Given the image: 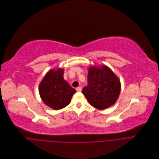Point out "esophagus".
<instances>
[{
  "label": "esophagus",
  "instance_id": "esophagus-1",
  "mask_svg": "<svg viewBox=\"0 0 159 159\" xmlns=\"http://www.w3.org/2000/svg\"><path fill=\"white\" fill-rule=\"evenodd\" d=\"M76 90L78 92H80L82 90V87H78L76 88Z\"/></svg>",
  "mask_w": 159,
  "mask_h": 159
}]
</instances>
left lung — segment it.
<instances>
[{
    "label": "left lung",
    "instance_id": "obj_1",
    "mask_svg": "<svg viewBox=\"0 0 159 159\" xmlns=\"http://www.w3.org/2000/svg\"><path fill=\"white\" fill-rule=\"evenodd\" d=\"M88 85L82 92L93 107L103 110L114 105L120 95L121 84L119 78L107 66L89 67Z\"/></svg>",
    "mask_w": 159,
    "mask_h": 159
}]
</instances>
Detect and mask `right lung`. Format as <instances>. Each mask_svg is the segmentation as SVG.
Instances as JSON below:
<instances>
[{
    "mask_svg": "<svg viewBox=\"0 0 159 159\" xmlns=\"http://www.w3.org/2000/svg\"><path fill=\"white\" fill-rule=\"evenodd\" d=\"M64 69H51L39 87L40 98L47 106L59 110L68 105L76 90L64 79Z\"/></svg>",
    "mask_w": 159,
    "mask_h": 159,
    "instance_id": "obj_1",
    "label": "right lung"
}]
</instances>
